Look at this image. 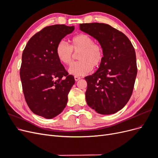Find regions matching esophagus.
<instances>
[{"mask_svg":"<svg viewBox=\"0 0 158 158\" xmlns=\"http://www.w3.org/2000/svg\"><path fill=\"white\" fill-rule=\"evenodd\" d=\"M80 78H81L79 77V76H74V79H75V80L76 81V82H77V81H78Z\"/></svg>","mask_w":158,"mask_h":158,"instance_id":"1","label":"esophagus"}]
</instances>
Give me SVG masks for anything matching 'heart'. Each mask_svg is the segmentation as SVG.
<instances>
[{
    "label": "heart",
    "mask_w": 158,
    "mask_h": 158,
    "mask_svg": "<svg viewBox=\"0 0 158 158\" xmlns=\"http://www.w3.org/2000/svg\"><path fill=\"white\" fill-rule=\"evenodd\" d=\"M73 50L79 52L80 60L71 64L69 69L70 74L77 76L89 73L92 68L98 67L103 59V51L101 45L95 43L93 38L87 34L74 36L71 40V45L64 40L60 41L56 47V55L60 63L69 64L73 56Z\"/></svg>",
    "instance_id": "heart-1"
}]
</instances>
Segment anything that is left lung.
<instances>
[{
  "label": "left lung",
  "mask_w": 158,
  "mask_h": 158,
  "mask_svg": "<svg viewBox=\"0 0 158 158\" xmlns=\"http://www.w3.org/2000/svg\"><path fill=\"white\" fill-rule=\"evenodd\" d=\"M80 30L98 40L103 59L87 82L85 100L102 114L120 111L130 99L137 74L136 52L128 38L106 23H80Z\"/></svg>",
  "instance_id": "left-lung-1"
}]
</instances>
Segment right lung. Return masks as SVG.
Instances as JSON below:
<instances>
[{
    "instance_id": "add662e5",
    "label": "right lung",
    "mask_w": 158,
    "mask_h": 158,
    "mask_svg": "<svg viewBox=\"0 0 158 158\" xmlns=\"http://www.w3.org/2000/svg\"><path fill=\"white\" fill-rule=\"evenodd\" d=\"M74 30L64 24L45 27L28 41L23 51L20 74L25 99L33 113L45 118L63 111L75 83L56 55L58 43Z\"/></svg>"
}]
</instances>
